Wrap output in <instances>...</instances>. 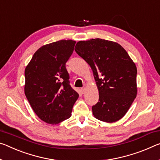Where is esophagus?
I'll use <instances>...</instances> for the list:
<instances>
[{
  "label": "esophagus",
  "instance_id": "obj_1",
  "mask_svg": "<svg viewBox=\"0 0 160 160\" xmlns=\"http://www.w3.org/2000/svg\"><path fill=\"white\" fill-rule=\"evenodd\" d=\"M80 92H82V94H84V93L85 92V88H81V89H80Z\"/></svg>",
  "mask_w": 160,
  "mask_h": 160
}]
</instances>
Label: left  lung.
Instances as JSON below:
<instances>
[{
	"mask_svg": "<svg viewBox=\"0 0 160 160\" xmlns=\"http://www.w3.org/2000/svg\"><path fill=\"white\" fill-rule=\"evenodd\" d=\"M75 50L90 66L99 91V102L92 108L94 117L105 122L120 120L138 92L135 62L120 44L110 40L79 41Z\"/></svg>",
	"mask_w": 160,
	"mask_h": 160,
	"instance_id": "8db88e82",
	"label": "left lung"
}]
</instances>
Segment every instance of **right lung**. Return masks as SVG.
<instances>
[{
    "label": "right lung",
    "instance_id": "right-lung-1",
    "mask_svg": "<svg viewBox=\"0 0 160 160\" xmlns=\"http://www.w3.org/2000/svg\"><path fill=\"white\" fill-rule=\"evenodd\" d=\"M75 41L61 40L45 45L34 53L25 70V95L38 117L56 125L71 116L79 95L71 88L65 63Z\"/></svg>",
    "mask_w": 160,
    "mask_h": 160
}]
</instances>
